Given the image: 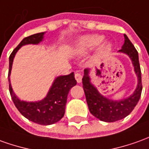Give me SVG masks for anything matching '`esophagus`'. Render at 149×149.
Masks as SVG:
<instances>
[{
    "label": "esophagus",
    "mask_w": 149,
    "mask_h": 149,
    "mask_svg": "<svg viewBox=\"0 0 149 149\" xmlns=\"http://www.w3.org/2000/svg\"><path fill=\"white\" fill-rule=\"evenodd\" d=\"M74 77H75V79H76L77 83H81L82 81V74L79 72H75L74 73Z\"/></svg>",
    "instance_id": "esophagus-1"
}]
</instances>
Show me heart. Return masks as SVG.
Instances as JSON below:
<instances>
[{
    "label": "heart",
    "instance_id": "heart-1",
    "mask_svg": "<svg viewBox=\"0 0 149 149\" xmlns=\"http://www.w3.org/2000/svg\"><path fill=\"white\" fill-rule=\"evenodd\" d=\"M104 36L100 35H87L81 36L75 41V49L80 54H87L95 49L104 41ZM112 49L110 43H104L99 48V55L109 53Z\"/></svg>",
    "mask_w": 149,
    "mask_h": 149
}]
</instances>
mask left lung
I'll return each mask as SVG.
<instances>
[{"instance_id": "obj_1", "label": "left lung", "mask_w": 149, "mask_h": 149, "mask_svg": "<svg viewBox=\"0 0 149 149\" xmlns=\"http://www.w3.org/2000/svg\"><path fill=\"white\" fill-rule=\"evenodd\" d=\"M124 38L125 41L119 52L126 53L131 58L134 70L138 78V84L132 95L120 100H113L104 97L91 83L88 69L84 70V75L82 79L89 111L96 118L106 123L116 122L129 115L138 103L142 92L141 70L138 52L126 35H124Z\"/></svg>"}]
</instances>
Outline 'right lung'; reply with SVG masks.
I'll return each mask as SVG.
<instances>
[{"mask_svg": "<svg viewBox=\"0 0 149 149\" xmlns=\"http://www.w3.org/2000/svg\"><path fill=\"white\" fill-rule=\"evenodd\" d=\"M45 33V32H40L34 34L24 38L20 42V44L14 49L10 56L8 79L10 96L15 106L18 111L21 113L22 115L33 123L47 126L57 123L64 116L68 93L70 88L75 86L77 84L74 72L70 73L68 75L57 77L53 81L47 96L43 100L36 102L19 100L13 91L10 78L13 61L18 49L22 46L26 45H38L43 40Z\"/></svg>", "mask_w": 149, "mask_h": 149, "instance_id": "add662e5", "label": "right lung"}]
</instances>
